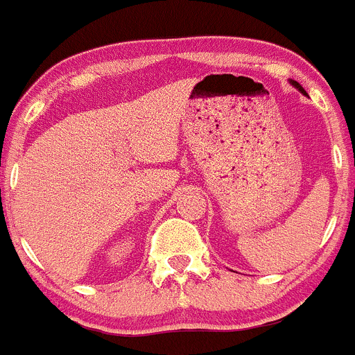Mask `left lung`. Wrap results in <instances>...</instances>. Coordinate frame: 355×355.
<instances>
[{
    "label": "left lung",
    "mask_w": 355,
    "mask_h": 355,
    "mask_svg": "<svg viewBox=\"0 0 355 355\" xmlns=\"http://www.w3.org/2000/svg\"><path fill=\"white\" fill-rule=\"evenodd\" d=\"M291 85H293V86H297L298 90H300V92H302V94H305V90H304V88H302V86H300V85H298V83H297V81H291Z\"/></svg>",
    "instance_id": "8db88e82"
}]
</instances>
